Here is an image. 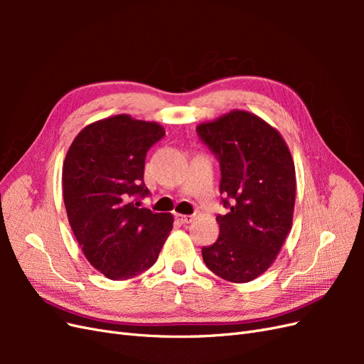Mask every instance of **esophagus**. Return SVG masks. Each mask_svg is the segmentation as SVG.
<instances>
[{
  "label": "esophagus",
  "mask_w": 364,
  "mask_h": 364,
  "mask_svg": "<svg viewBox=\"0 0 364 364\" xmlns=\"http://www.w3.org/2000/svg\"><path fill=\"white\" fill-rule=\"evenodd\" d=\"M176 218H178L182 225L191 223L193 220H194V217H193V215H182V214H176Z\"/></svg>",
  "instance_id": "1"
}]
</instances>
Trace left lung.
<instances>
[{
  "label": "left lung",
  "instance_id": "obj_1",
  "mask_svg": "<svg viewBox=\"0 0 364 364\" xmlns=\"http://www.w3.org/2000/svg\"><path fill=\"white\" fill-rule=\"evenodd\" d=\"M220 162V194L229 211L217 215L220 235L202 247L208 269L230 282H249L277 259L291 229L296 173L277 129L246 111L197 126Z\"/></svg>",
  "mask_w": 364,
  "mask_h": 364
}]
</instances>
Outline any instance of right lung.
<instances>
[{"mask_svg":"<svg viewBox=\"0 0 364 364\" xmlns=\"http://www.w3.org/2000/svg\"><path fill=\"white\" fill-rule=\"evenodd\" d=\"M165 135L150 121L115 115L75 136L62 170L63 202L86 259L106 278L138 277L156 262L173 215L138 208L149 149Z\"/></svg>","mask_w":364,"mask_h":364,"instance_id":"1","label":"right lung"}]
</instances>
